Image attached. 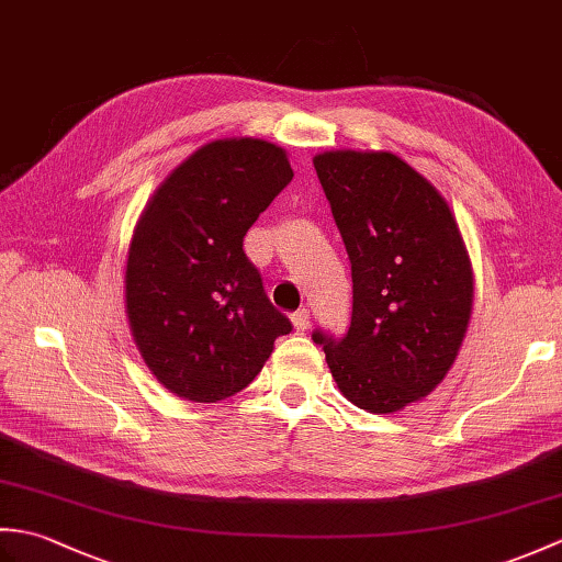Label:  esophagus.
Returning <instances> with one entry per match:
<instances>
[{
	"label": "esophagus",
	"mask_w": 562,
	"mask_h": 562,
	"mask_svg": "<svg viewBox=\"0 0 562 562\" xmlns=\"http://www.w3.org/2000/svg\"><path fill=\"white\" fill-rule=\"evenodd\" d=\"M292 324L296 330H304L312 324V314H308V308H300V312L292 314Z\"/></svg>",
	"instance_id": "34e87169"
}]
</instances>
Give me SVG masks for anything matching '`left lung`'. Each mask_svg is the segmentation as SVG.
Here are the masks:
<instances>
[{
  "instance_id": "8db88e82",
  "label": "left lung",
  "mask_w": 562,
  "mask_h": 562,
  "mask_svg": "<svg viewBox=\"0 0 562 562\" xmlns=\"http://www.w3.org/2000/svg\"><path fill=\"white\" fill-rule=\"evenodd\" d=\"M352 266L342 338L314 330L340 393L367 413H396L447 376L469 328L473 270L439 190L391 151L314 157Z\"/></svg>"
}]
</instances>
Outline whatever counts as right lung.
Wrapping results in <instances>:
<instances>
[{
    "mask_svg": "<svg viewBox=\"0 0 562 562\" xmlns=\"http://www.w3.org/2000/svg\"><path fill=\"white\" fill-rule=\"evenodd\" d=\"M282 147L214 139L176 166L135 226L125 308L142 360L195 403L246 389L292 330L244 254V236L292 181Z\"/></svg>",
    "mask_w": 562,
    "mask_h": 562,
    "instance_id": "add662e5",
    "label": "right lung"
}]
</instances>
